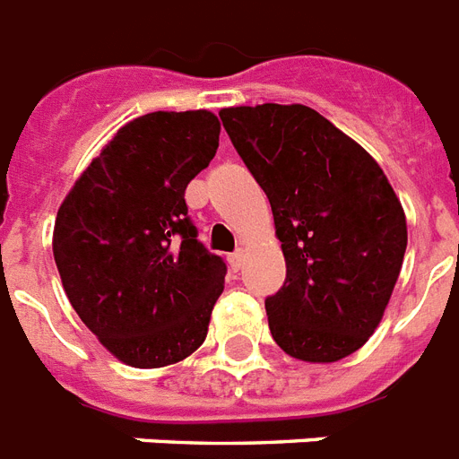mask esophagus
I'll use <instances>...</instances> for the list:
<instances>
[{
	"mask_svg": "<svg viewBox=\"0 0 459 459\" xmlns=\"http://www.w3.org/2000/svg\"><path fill=\"white\" fill-rule=\"evenodd\" d=\"M227 260H230V267H232L234 273H239L241 270V265H244V251H234V253H230V255H227Z\"/></svg>",
	"mask_w": 459,
	"mask_h": 459,
	"instance_id": "obj_1",
	"label": "esophagus"
}]
</instances>
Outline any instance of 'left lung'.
<instances>
[{
	"mask_svg": "<svg viewBox=\"0 0 459 459\" xmlns=\"http://www.w3.org/2000/svg\"><path fill=\"white\" fill-rule=\"evenodd\" d=\"M220 120L270 199L287 260V280L265 299L273 339L306 362L355 353L381 322L408 247L394 186L307 106H237Z\"/></svg>",
	"mask_w": 459,
	"mask_h": 459,
	"instance_id": "left-lung-1",
	"label": "left lung"
}]
</instances>
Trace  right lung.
<instances>
[{
    "instance_id": "right-lung-1",
    "label": "right lung",
    "mask_w": 459,
    "mask_h": 459,
    "mask_svg": "<svg viewBox=\"0 0 459 459\" xmlns=\"http://www.w3.org/2000/svg\"><path fill=\"white\" fill-rule=\"evenodd\" d=\"M211 111L134 118L58 208L54 260L80 320L118 360L166 368L204 343L225 260L208 251L185 189L218 152Z\"/></svg>"
}]
</instances>
